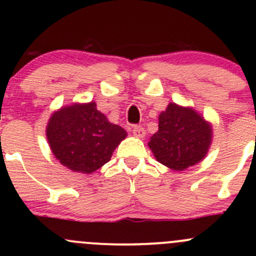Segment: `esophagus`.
<instances>
[{
    "mask_svg": "<svg viewBox=\"0 0 256 256\" xmlns=\"http://www.w3.org/2000/svg\"><path fill=\"white\" fill-rule=\"evenodd\" d=\"M132 134H134V136H136V138H144V135H146V131H144V128H142V126L138 125V126H134Z\"/></svg>",
    "mask_w": 256,
    "mask_h": 256,
    "instance_id": "esophagus-1",
    "label": "esophagus"
}]
</instances>
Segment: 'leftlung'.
<instances>
[{
  "mask_svg": "<svg viewBox=\"0 0 256 256\" xmlns=\"http://www.w3.org/2000/svg\"><path fill=\"white\" fill-rule=\"evenodd\" d=\"M212 125L192 108L170 102L158 116V131L148 147L160 164L184 171L202 161L212 144Z\"/></svg>",
  "mask_w": 256,
  "mask_h": 256,
  "instance_id": "left-lung-1",
  "label": "left lung"
}]
</instances>
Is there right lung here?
Segmentation results:
<instances>
[{"label": "right lung", "mask_w": 256, "mask_h": 256, "mask_svg": "<svg viewBox=\"0 0 256 256\" xmlns=\"http://www.w3.org/2000/svg\"><path fill=\"white\" fill-rule=\"evenodd\" d=\"M46 134L56 158L73 172L85 174L109 162L114 150L128 136L96 109L94 102H76L54 112Z\"/></svg>", "instance_id": "1"}]
</instances>
